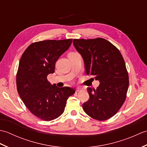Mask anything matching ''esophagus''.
<instances>
[{"mask_svg": "<svg viewBox=\"0 0 147 147\" xmlns=\"http://www.w3.org/2000/svg\"><path fill=\"white\" fill-rule=\"evenodd\" d=\"M83 89V88H81V87H80V88H77V89H76V93L79 92H80V91H81V90H82Z\"/></svg>", "mask_w": 147, "mask_h": 147, "instance_id": "esophagus-1", "label": "esophagus"}]
</instances>
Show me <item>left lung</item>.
Returning <instances> with one entry per match:
<instances>
[{
    "instance_id": "8db88e82",
    "label": "left lung",
    "mask_w": 147,
    "mask_h": 147,
    "mask_svg": "<svg viewBox=\"0 0 147 147\" xmlns=\"http://www.w3.org/2000/svg\"><path fill=\"white\" fill-rule=\"evenodd\" d=\"M73 43L83 59L87 75L100 82L96 90L87 88L90 98L83 103V110L95 119H108L122 107L128 88L129 77L123 56L104 38L74 39Z\"/></svg>"
}]
</instances>
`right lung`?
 Returning <instances> with one entry per match:
<instances>
[{
  "instance_id": "right-lung-1",
  "label": "right lung",
  "mask_w": 147,
  "mask_h": 147,
  "mask_svg": "<svg viewBox=\"0 0 147 147\" xmlns=\"http://www.w3.org/2000/svg\"><path fill=\"white\" fill-rule=\"evenodd\" d=\"M72 40L32 43L21 57L16 76L18 92L28 110L42 120L49 121L60 116L67 98L75 93L71 87L52 85L47 79L54 73L56 61L69 48Z\"/></svg>"
}]
</instances>
